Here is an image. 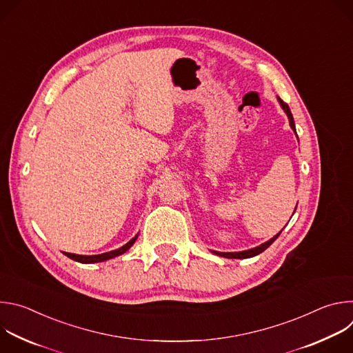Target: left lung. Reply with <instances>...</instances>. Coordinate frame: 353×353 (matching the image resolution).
Listing matches in <instances>:
<instances>
[{"mask_svg":"<svg viewBox=\"0 0 353 353\" xmlns=\"http://www.w3.org/2000/svg\"><path fill=\"white\" fill-rule=\"evenodd\" d=\"M276 99H278V102H279V105H281V108H282V110L286 113V116H288V119H289V125H290V128L293 130V132L296 134V127H294V121H293V116H292V113H290V109H289V106L283 102V100L281 99V97H278L276 96ZM294 211H296V208H294ZM294 214V212H293ZM282 232V230H281ZM281 232L278 233V234H275L274 237H271L268 241H265V243H263V244H260V245H257V247H254V248H250V250H244V251H234V253H223V251H215V250H211L214 254H216V256H219V257H225V259H250V257H254V256H259L260 253H263L264 250H267L276 239H278V236L281 234Z\"/></svg>","mask_w":353,"mask_h":353,"instance_id":"8db88e82","label":"left lung"}]
</instances>
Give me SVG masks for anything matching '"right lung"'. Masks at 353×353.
I'll return each instance as SVG.
<instances>
[{
    "instance_id": "1",
    "label": "right lung",
    "mask_w": 353,
    "mask_h": 353,
    "mask_svg": "<svg viewBox=\"0 0 353 353\" xmlns=\"http://www.w3.org/2000/svg\"><path fill=\"white\" fill-rule=\"evenodd\" d=\"M139 234V233H138ZM138 234H135L128 243H125L124 245L116 248V250H112V251H108V253H102V254H96V256H81V254H72V253H64L68 259L74 260V261H78L81 264H94V263H102V261H108L110 259H114V257H119L121 254H124L127 250H130L132 247V244L135 243V240L138 239Z\"/></svg>"
}]
</instances>
